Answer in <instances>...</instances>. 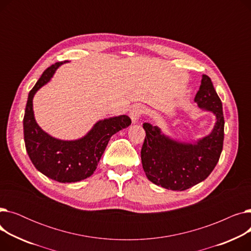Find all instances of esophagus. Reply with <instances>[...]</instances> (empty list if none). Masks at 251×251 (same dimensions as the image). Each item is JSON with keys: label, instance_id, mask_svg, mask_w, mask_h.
Wrapping results in <instances>:
<instances>
[{"label": "esophagus", "instance_id": "1", "mask_svg": "<svg viewBox=\"0 0 251 251\" xmlns=\"http://www.w3.org/2000/svg\"><path fill=\"white\" fill-rule=\"evenodd\" d=\"M143 112H144L143 111V107H142V105H140V104H135V105H133L132 108H131V110L129 111V117H130L131 121H132L133 124L138 122L139 118L141 117Z\"/></svg>", "mask_w": 251, "mask_h": 251}]
</instances>
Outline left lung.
<instances>
[{"mask_svg": "<svg viewBox=\"0 0 251 251\" xmlns=\"http://www.w3.org/2000/svg\"><path fill=\"white\" fill-rule=\"evenodd\" d=\"M194 101L216 117L212 132L195 142L176 140L164 134L159 127L143 124L147 136L141 149V163L148 179L157 186L186 190L205 180L219 162L225 121L222 101L207 75H202Z\"/></svg>", "mask_w": 251, "mask_h": 251, "instance_id": "8db88e82", "label": "left lung"}]
</instances>
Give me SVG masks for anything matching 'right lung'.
<instances>
[{
  "instance_id": "obj_1",
  "label": "right lung",
  "mask_w": 251,
  "mask_h": 251,
  "mask_svg": "<svg viewBox=\"0 0 251 251\" xmlns=\"http://www.w3.org/2000/svg\"><path fill=\"white\" fill-rule=\"evenodd\" d=\"M67 62H58L45 70L29 91L23 118L25 148L32 164L45 176L60 183H73L90 177L111 137L131 124L126 115L105 118L98 121L84 136L75 140L55 138L39 127L33 113L34 95L50 80L60 66Z\"/></svg>"
}]
</instances>
